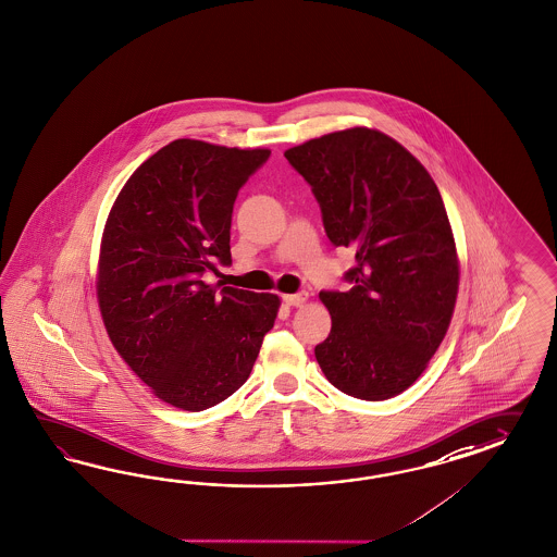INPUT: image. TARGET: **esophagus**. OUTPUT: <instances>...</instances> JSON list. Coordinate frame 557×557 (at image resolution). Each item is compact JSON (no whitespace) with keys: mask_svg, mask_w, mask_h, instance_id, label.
Here are the masks:
<instances>
[{"mask_svg":"<svg viewBox=\"0 0 557 557\" xmlns=\"http://www.w3.org/2000/svg\"><path fill=\"white\" fill-rule=\"evenodd\" d=\"M282 300H284L287 306H302V304L308 300V294H306V292H300V294H286Z\"/></svg>","mask_w":557,"mask_h":557,"instance_id":"obj_1","label":"esophagus"}]
</instances>
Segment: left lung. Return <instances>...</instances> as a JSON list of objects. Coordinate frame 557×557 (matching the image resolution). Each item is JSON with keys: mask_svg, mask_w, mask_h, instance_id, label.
<instances>
[{"mask_svg": "<svg viewBox=\"0 0 557 557\" xmlns=\"http://www.w3.org/2000/svg\"><path fill=\"white\" fill-rule=\"evenodd\" d=\"M335 247L355 253L347 292H321L333 319L314 347L322 373L359 400L417 382L456 308V240L429 171L394 138L349 128L287 149Z\"/></svg>", "mask_w": 557, "mask_h": 557, "instance_id": "1", "label": "left lung"}]
</instances>
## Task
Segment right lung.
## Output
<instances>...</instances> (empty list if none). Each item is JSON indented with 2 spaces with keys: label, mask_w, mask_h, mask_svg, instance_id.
<instances>
[{
  "label": "right lung",
  "mask_w": 557,
  "mask_h": 557,
  "mask_svg": "<svg viewBox=\"0 0 557 557\" xmlns=\"http://www.w3.org/2000/svg\"><path fill=\"white\" fill-rule=\"evenodd\" d=\"M270 154L177 138L136 169L106 222L98 302L108 337L157 398L182 410L235 394L277 317L275 294L203 282L233 263L236 194Z\"/></svg>",
  "instance_id": "right-lung-1"
}]
</instances>
